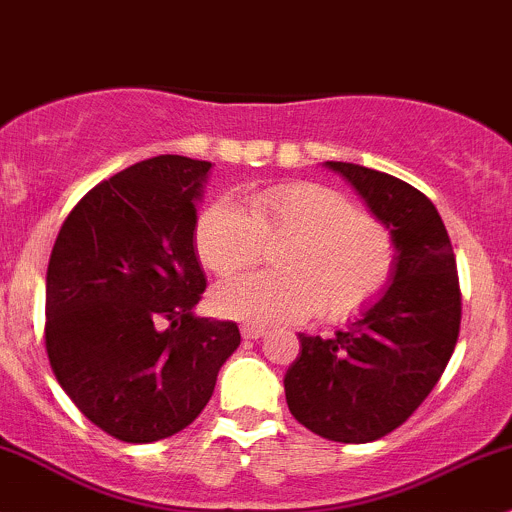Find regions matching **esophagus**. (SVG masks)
<instances>
[{"label":"esophagus","mask_w":512,"mask_h":512,"mask_svg":"<svg viewBox=\"0 0 512 512\" xmlns=\"http://www.w3.org/2000/svg\"><path fill=\"white\" fill-rule=\"evenodd\" d=\"M265 334L267 332L262 327H252V324H245V327H242V339H262Z\"/></svg>","instance_id":"esophagus-1"}]
</instances>
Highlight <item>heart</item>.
<instances>
[{
	"label": "heart",
	"instance_id": "b5f03b06",
	"mask_svg": "<svg viewBox=\"0 0 512 512\" xmlns=\"http://www.w3.org/2000/svg\"><path fill=\"white\" fill-rule=\"evenodd\" d=\"M247 213L215 200L195 223V252L210 272L230 277L255 265L267 245L280 275H245L213 292L215 312L252 327L302 319L347 317L376 297L394 270L384 227L364 218L352 200L317 183H287L247 195Z\"/></svg>",
	"mask_w": 512,
	"mask_h": 512
}]
</instances>
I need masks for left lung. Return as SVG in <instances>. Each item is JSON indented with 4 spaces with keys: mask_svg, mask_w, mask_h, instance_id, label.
I'll list each match as a JSON object with an SVG mask.
<instances>
[{
    "mask_svg": "<svg viewBox=\"0 0 512 512\" xmlns=\"http://www.w3.org/2000/svg\"><path fill=\"white\" fill-rule=\"evenodd\" d=\"M394 245L391 285L334 337L299 334L285 374L292 416L317 436L369 443L399 428L441 379L458 342L456 255L436 205L404 180L327 160Z\"/></svg>",
    "mask_w": 512,
    "mask_h": 512,
    "instance_id": "1",
    "label": "left lung"
}]
</instances>
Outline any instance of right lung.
<instances>
[{"label": "right lung", "mask_w": 512, "mask_h": 512, "mask_svg": "<svg viewBox=\"0 0 512 512\" xmlns=\"http://www.w3.org/2000/svg\"><path fill=\"white\" fill-rule=\"evenodd\" d=\"M213 163L156 156L98 183L61 225L46 270V354L108 436L183 431L240 347L235 322L193 312L205 292L198 203Z\"/></svg>", "instance_id": "obj_1"}]
</instances>
